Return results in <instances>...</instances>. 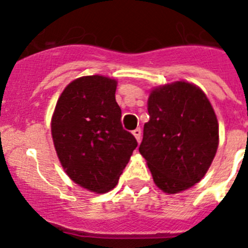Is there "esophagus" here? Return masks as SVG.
<instances>
[{
	"label": "esophagus",
	"instance_id": "1",
	"mask_svg": "<svg viewBox=\"0 0 248 248\" xmlns=\"http://www.w3.org/2000/svg\"><path fill=\"white\" fill-rule=\"evenodd\" d=\"M132 135L135 136V139L137 140V142L141 141V128H136V130H133Z\"/></svg>",
	"mask_w": 248,
	"mask_h": 248
}]
</instances>
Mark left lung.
<instances>
[{"instance_id":"left-lung-1","label":"left lung","mask_w":248,"mask_h":248,"mask_svg":"<svg viewBox=\"0 0 248 248\" xmlns=\"http://www.w3.org/2000/svg\"><path fill=\"white\" fill-rule=\"evenodd\" d=\"M147 109L139 150L155 184L166 193L192 187L218 147V122L207 96L196 85L176 81L152 90Z\"/></svg>"}]
</instances>
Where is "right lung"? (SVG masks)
Wrapping results in <instances>:
<instances>
[{
    "mask_svg": "<svg viewBox=\"0 0 248 248\" xmlns=\"http://www.w3.org/2000/svg\"><path fill=\"white\" fill-rule=\"evenodd\" d=\"M117 81L93 75L75 79L60 96L51 120L53 145L68 177L91 192L117 185L137 141L124 130Z\"/></svg>",
    "mask_w": 248,
    "mask_h": 248,
    "instance_id": "right-lung-1",
    "label": "right lung"
}]
</instances>
